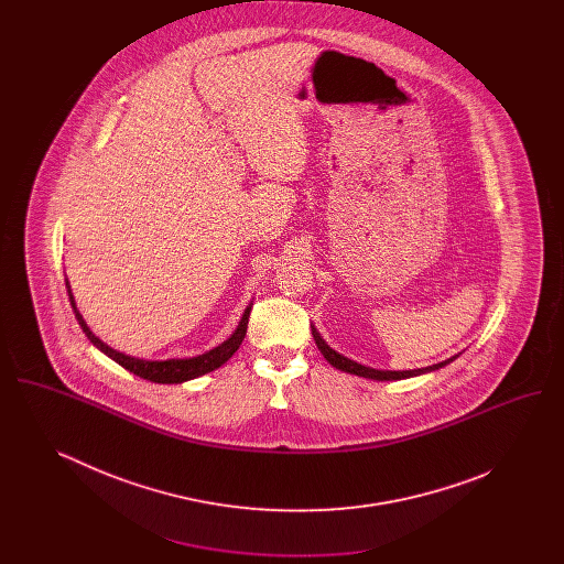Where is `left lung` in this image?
Segmentation results:
<instances>
[{"label":"left lung","mask_w":564,"mask_h":564,"mask_svg":"<svg viewBox=\"0 0 564 564\" xmlns=\"http://www.w3.org/2000/svg\"><path fill=\"white\" fill-rule=\"evenodd\" d=\"M313 338H315V345L322 350L323 357H325L336 370H343V372H347V375L372 378V380H402V378H410V376L427 375V372L444 368L446 364H451L453 359H456L455 355V357H451V359H446V361H440V364H435V366L419 368V370H405V372H403V370L402 372H395V370H375V368H370V366H361V364L352 361L349 357L336 352V350L332 349V347L323 340L322 336H319V332H317L315 327H313Z\"/></svg>","instance_id":"obj_1"}]
</instances>
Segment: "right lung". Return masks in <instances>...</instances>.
<instances>
[{"instance_id":"obj_1","label":"right lung","mask_w":564,"mask_h":564,"mask_svg":"<svg viewBox=\"0 0 564 564\" xmlns=\"http://www.w3.org/2000/svg\"><path fill=\"white\" fill-rule=\"evenodd\" d=\"M65 288H67V294H69V302H72V308L76 313V319L80 323L82 332L88 336V340L101 350L106 352L108 357H111L118 366H122L124 370L133 372L139 378H145V380H152V382H161V384H177V382H186L192 378H198V376L209 375L217 370L219 366H224L237 349L241 347L242 338L247 334V323H249V313H251V304L245 308L242 313L241 322L237 325V329L232 332V336L228 340H224L219 347L207 350L198 357H188V359H166V361H148V359H137L131 355H124V352H118V350L108 347L104 340H99L90 327L86 325V322L82 319L80 311L76 306V300L72 294V288H69V281L65 279Z\"/></svg>"}]
</instances>
